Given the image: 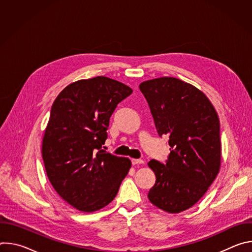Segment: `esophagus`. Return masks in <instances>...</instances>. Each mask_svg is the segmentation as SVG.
I'll return each mask as SVG.
<instances>
[{
	"label": "esophagus",
	"instance_id": "1",
	"mask_svg": "<svg viewBox=\"0 0 252 252\" xmlns=\"http://www.w3.org/2000/svg\"><path fill=\"white\" fill-rule=\"evenodd\" d=\"M131 163H132L133 165H138V164H142V163H143V160H142V159L132 158V159H131Z\"/></svg>",
	"mask_w": 252,
	"mask_h": 252
}]
</instances>
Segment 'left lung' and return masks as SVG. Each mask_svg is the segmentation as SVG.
<instances>
[{
    "label": "left lung",
    "mask_w": 252,
    "mask_h": 252,
    "mask_svg": "<svg viewBox=\"0 0 252 252\" xmlns=\"http://www.w3.org/2000/svg\"><path fill=\"white\" fill-rule=\"evenodd\" d=\"M159 136H168L165 164L152 159L156 174L149 191L157 207L178 213L194 205L217 177L221 161L220 119L207 96L182 80L163 77L142 82Z\"/></svg>",
    "instance_id": "1"
}]
</instances>
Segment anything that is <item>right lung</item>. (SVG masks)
I'll use <instances>...</instances> for the list:
<instances>
[{"mask_svg":"<svg viewBox=\"0 0 252 252\" xmlns=\"http://www.w3.org/2000/svg\"><path fill=\"white\" fill-rule=\"evenodd\" d=\"M132 90L106 77L80 80L55 99L45 129L42 156L58 194L83 212L114 200L131 162L102 150L110 118Z\"/></svg>","mask_w":252,"mask_h":252,"instance_id":"add662e5","label":"right lung"}]
</instances>
